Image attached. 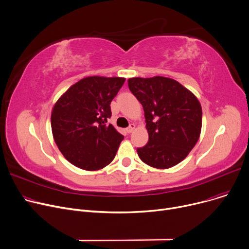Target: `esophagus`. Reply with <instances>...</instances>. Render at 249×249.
<instances>
[{
    "instance_id": "obj_1",
    "label": "esophagus",
    "mask_w": 249,
    "mask_h": 249,
    "mask_svg": "<svg viewBox=\"0 0 249 249\" xmlns=\"http://www.w3.org/2000/svg\"><path fill=\"white\" fill-rule=\"evenodd\" d=\"M135 128H136V124H130L129 126L126 128V131H127L128 134H130V133H133Z\"/></svg>"
}]
</instances>
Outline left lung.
Listing matches in <instances>:
<instances>
[{
  "instance_id": "obj_1",
  "label": "left lung",
  "mask_w": 249,
  "mask_h": 249,
  "mask_svg": "<svg viewBox=\"0 0 249 249\" xmlns=\"http://www.w3.org/2000/svg\"><path fill=\"white\" fill-rule=\"evenodd\" d=\"M128 89L141 102L149 142L137 152L144 164L157 169L176 166L199 140L202 107L197 97L178 81L155 76L129 78Z\"/></svg>"
}]
</instances>
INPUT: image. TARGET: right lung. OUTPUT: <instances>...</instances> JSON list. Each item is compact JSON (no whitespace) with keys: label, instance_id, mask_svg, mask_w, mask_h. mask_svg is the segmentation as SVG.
<instances>
[{"label":"right lung","instance_id":"right-lung-1","mask_svg":"<svg viewBox=\"0 0 249 249\" xmlns=\"http://www.w3.org/2000/svg\"><path fill=\"white\" fill-rule=\"evenodd\" d=\"M123 77H85L57 100L51 113L54 141L65 159L80 169L96 171L114 159L124 136L112 124L110 102Z\"/></svg>","mask_w":249,"mask_h":249}]
</instances>
